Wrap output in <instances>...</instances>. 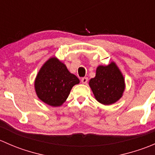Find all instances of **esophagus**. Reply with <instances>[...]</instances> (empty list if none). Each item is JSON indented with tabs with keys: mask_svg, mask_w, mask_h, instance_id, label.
Wrapping results in <instances>:
<instances>
[{
	"mask_svg": "<svg viewBox=\"0 0 155 155\" xmlns=\"http://www.w3.org/2000/svg\"><path fill=\"white\" fill-rule=\"evenodd\" d=\"M87 81H88V79L87 77H83L81 79V82H82V84H87Z\"/></svg>",
	"mask_w": 155,
	"mask_h": 155,
	"instance_id": "esophagus-1",
	"label": "esophagus"
}]
</instances>
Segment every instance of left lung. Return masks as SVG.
I'll return each instance as SVG.
<instances>
[{"instance_id":"1","label":"left lung","mask_w":155,"mask_h":155,"mask_svg":"<svg viewBox=\"0 0 155 155\" xmlns=\"http://www.w3.org/2000/svg\"><path fill=\"white\" fill-rule=\"evenodd\" d=\"M89 85L98 102L110 105L121 97L124 91V79L115 63L99 66L96 76L89 81Z\"/></svg>"}]
</instances>
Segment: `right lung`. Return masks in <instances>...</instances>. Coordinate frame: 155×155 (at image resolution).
I'll use <instances>...</instances> for the list:
<instances>
[{
	"instance_id": "right-lung-1",
	"label": "right lung",
	"mask_w": 155,
	"mask_h": 155,
	"mask_svg": "<svg viewBox=\"0 0 155 155\" xmlns=\"http://www.w3.org/2000/svg\"><path fill=\"white\" fill-rule=\"evenodd\" d=\"M79 79L68 71L66 65L51 58L43 64L35 80L38 97L51 107H59L68 97L72 87Z\"/></svg>"
}]
</instances>
